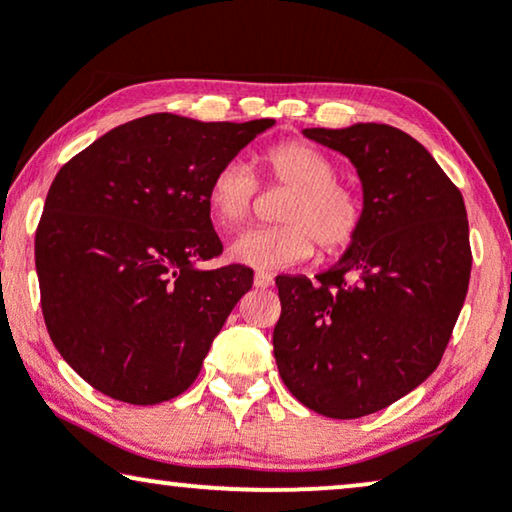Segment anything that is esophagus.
Instances as JSON below:
<instances>
[{
    "label": "esophagus",
    "mask_w": 512,
    "mask_h": 512,
    "mask_svg": "<svg viewBox=\"0 0 512 512\" xmlns=\"http://www.w3.org/2000/svg\"><path fill=\"white\" fill-rule=\"evenodd\" d=\"M272 282H275V279H272L270 272H265V270H258L256 275H254V284H256V289H270Z\"/></svg>",
    "instance_id": "esophagus-1"
}]
</instances>
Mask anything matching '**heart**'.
Masks as SVG:
<instances>
[{
    "label": "heart",
    "mask_w": 512,
    "mask_h": 512,
    "mask_svg": "<svg viewBox=\"0 0 512 512\" xmlns=\"http://www.w3.org/2000/svg\"><path fill=\"white\" fill-rule=\"evenodd\" d=\"M272 184L289 188L279 202V226L254 228L228 247L235 263L258 270H284L312 258L314 242L321 254L345 251L359 235L363 202L352 186L342 184L338 167L324 151L307 142H282L265 151ZM258 195V179L240 158L226 160L207 186V205L221 226L249 219Z\"/></svg>",
    "instance_id": "1"
}]
</instances>
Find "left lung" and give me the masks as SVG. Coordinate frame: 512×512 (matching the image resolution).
Listing matches in <instances>:
<instances>
[{
	"label": "left lung",
	"mask_w": 512,
	"mask_h": 512,
	"mask_svg": "<svg viewBox=\"0 0 512 512\" xmlns=\"http://www.w3.org/2000/svg\"><path fill=\"white\" fill-rule=\"evenodd\" d=\"M303 135L352 160L363 223L333 268L275 279L272 347L300 403L356 419L410 394L443 359L471 279L466 207L408 132L356 123Z\"/></svg>",
	"instance_id": "8db88e82"
}]
</instances>
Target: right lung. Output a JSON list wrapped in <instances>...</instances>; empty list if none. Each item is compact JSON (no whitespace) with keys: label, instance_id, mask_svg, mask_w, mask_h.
<instances>
[{"label":"right lung","instance_id":"1","mask_svg":"<svg viewBox=\"0 0 512 512\" xmlns=\"http://www.w3.org/2000/svg\"><path fill=\"white\" fill-rule=\"evenodd\" d=\"M272 118L151 114L95 139L55 174L34 237L53 345L102 394L156 405L198 377L254 270H200L223 244L207 186Z\"/></svg>","mask_w":512,"mask_h":512}]
</instances>
